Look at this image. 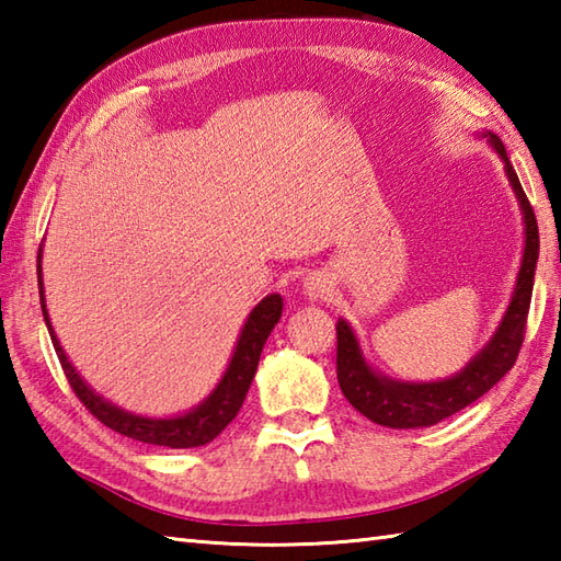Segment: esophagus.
Returning <instances> with one entry per match:
<instances>
[{"mask_svg": "<svg viewBox=\"0 0 561 561\" xmlns=\"http://www.w3.org/2000/svg\"><path fill=\"white\" fill-rule=\"evenodd\" d=\"M306 294L311 296V299H320V296H325L328 294V284H325V279L320 277V274H311V277H306Z\"/></svg>", "mask_w": 561, "mask_h": 561, "instance_id": "obj_1", "label": "esophagus"}]
</instances>
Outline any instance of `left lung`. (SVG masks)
<instances>
[{
    "label": "left lung",
    "mask_w": 561,
    "mask_h": 561,
    "mask_svg": "<svg viewBox=\"0 0 561 561\" xmlns=\"http://www.w3.org/2000/svg\"><path fill=\"white\" fill-rule=\"evenodd\" d=\"M499 157L506 163V175L516 190L523 217H526V250L516 282V291L511 296L508 311L499 325L492 342L462 368L458 376L438 383H398L378 376L371 366L364 362L359 344L354 340L352 328L340 320L337 323V380L354 410H359L368 420L392 428H414L432 426L446 416L468 408L486 390L499 383L516 364L518 352L526 337V320L530 311V296L535 282V262L540 253L538 219L530 207V199L520 187L518 175L511 165L502 139L496 135H486Z\"/></svg>",
    "instance_id": "left-lung-1"
}]
</instances>
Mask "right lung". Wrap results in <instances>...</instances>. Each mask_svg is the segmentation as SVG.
<instances>
[{
  "mask_svg": "<svg viewBox=\"0 0 561 561\" xmlns=\"http://www.w3.org/2000/svg\"><path fill=\"white\" fill-rule=\"evenodd\" d=\"M38 289H41L43 318H45L47 332H50L57 359L62 364V371L69 380V386L75 390V396L83 402V408L96 416L101 424L113 428L117 434L141 440V444L169 446V448L205 446L236 420V414L245 400V392L250 383H253L262 347H265L272 328L279 323V316H282V296L279 294L265 296V299L253 308V313L248 316V323L243 325L241 337H238V344H236L233 359L229 368H226L224 378L219 380L217 390H214L197 410L187 412L183 416H173V420H147V416L123 412L121 408H115V404L99 398L96 392H93L79 378L75 366L69 364L67 354L62 352V347H59L57 335L53 332L50 318H47V311H45L43 279H41V250H38Z\"/></svg>",
  "mask_w": 561,
  "mask_h": 561,
  "instance_id": "add662e5",
  "label": "right lung"
}]
</instances>
